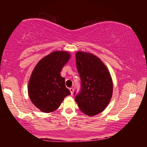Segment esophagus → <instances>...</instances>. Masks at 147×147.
<instances>
[{
	"instance_id": "1",
	"label": "esophagus",
	"mask_w": 147,
	"mask_h": 147,
	"mask_svg": "<svg viewBox=\"0 0 147 147\" xmlns=\"http://www.w3.org/2000/svg\"><path fill=\"white\" fill-rule=\"evenodd\" d=\"M69 90H70V91H71V94H73V92H74V89L71 88L69 89Z\"/></svg>"
}]
</instances>
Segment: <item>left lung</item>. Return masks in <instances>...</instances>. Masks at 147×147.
<instances>
[{
  "label": "left lung",
  "mask_w": 147,
  "mask_h": 147,
  "mask_svg": "<svg viewBox=\"0 0 147 147\" xmlns=\"http://www.w3.org/2000/svg\"><path fill=\"white\" fill-rule=\"evenodd\" d=\"M76 63L81 89L75 96V101L86 115H97L106 108L112 96L110 73L101 59L91 53L77 52Z\"/></svg>",
  "instance_id": "1"
}]
</instances>
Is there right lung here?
Instances as JSON below:
<instances>
[{
  "instance_id": "1",
  "label": "right lung",
  "mask_w": 147,
  "mask_h": 147,
  "mask_svg": "<svg viewBox=\"0 0 147 147\" xmlns=\"http://www.w3.org/2000/svg\"><path fill=\"white\" fill-rule=\"evenodd\" d=\"M70 57L67 51L53 52L42 58L32 71L28 95L32 102L43 112L56 110L64 98L71 94L65 84V78L60 75Z\"/></svg>"
}]
</instances>
